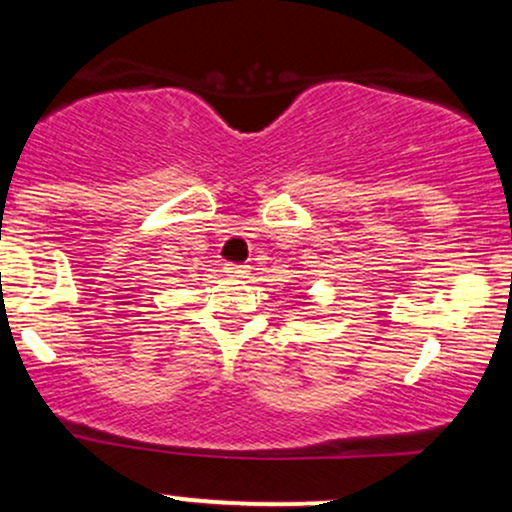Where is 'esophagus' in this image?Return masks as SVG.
I'll use <instances>...</instances> for the list:
<instances>
[{
    "instance_id": "esophagus-1",
    "label": "esophagus",
    "mask_w": 512,
    "mask_h": 512,
    "mask_svg": "<svg viewBox=\"0 0 512 512\" xmlns=\"http://www.w3.org/2000/svg\"><path fill=\"white\" fill-rule=\"evenodd\" d=\"M226 274L233 279H245L250 274V267L248 264H226Z\"/></svg>"
}]
</instances>
